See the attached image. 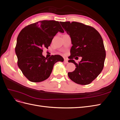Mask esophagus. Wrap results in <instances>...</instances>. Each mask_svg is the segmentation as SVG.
Here are the masks:
<instances>
[{
    "instance_id": "1",
    "label": "esophagus",
    "mask_w": 120,
    "mask_h": 120,
    "mask_svg": "<svg viewBox=\"0 0 120 120\" xmlns=\"http://www.w3.org/2000/svg\"><path fill=\"white\" fill-rule=\"evenodd\" d=\"M64 63H68V59H64Z\"/></svg>"
}]
</instances>
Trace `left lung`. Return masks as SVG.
<instances>
[{
  "label": "left lung",
  "mask_w": 120,
  "mask_h": 120,
  "mask_svg": "<svg viewBox=\"0 0 120 120\" xmlns=\"http://www.w3.org/2000/svg\"><path fill=\"white\" fill-rule=\"evenodd\" d=\"M61 26L71 38L72 46L71 49L70 60L76 68L68 72L71 81L78 84H90L102 71L106 58L102 38L95 28L75 21L60 22ZM75 56H82L78 64L73 60Z\"/></svg>",
  "instance_id": "1"
}]
</instances>
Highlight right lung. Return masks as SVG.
Returning <instances> with one entry per match:
<instances>
[{
	"label": "right lung",
	"instance_id": "obj_1",
	"mask_svg": "<svg viewBox=\"0 0 120 120\" xmlns=\"http://www.w3.org/2000/svg\"><path fill=\"white\" fill-rule=\"evenodd\" d=\"M59 31L64 32L59 21L45 20L25 26L18 35L15 48L17 65L30 81L45 80L51 74L54 64L64 61L60 55L48 58L42 54L43 48L48 49Z\"/></svg>",
	"mask_w": 120,
	"mask_h": 120
}]
</instances>
